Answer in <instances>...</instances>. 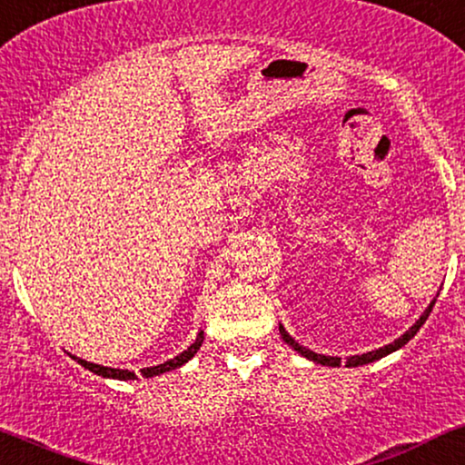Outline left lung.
<instances>
[{
    "instance_id": "obj_1",
    "label": "left lung",
    "mask_w": 465,
    "mask_h": 465,
    "mask_svg": "<svg viewBox=\"0 0 465 465\" xmlns=\"http://www.w3.org/2000/svg\"><path fill=\"white\" fill-rule=\"evenodd\" d=\"M434 304H436V300H431V304L425 308V312L420 314V317L417 319V323H414L411 330H408L406 333H401V336L398 338V340H393L391 344H387V346H381V349H376V351H370V352H363V355H352V357H346V368H357V366H366V363H372V361H379V359H382V357H387V355H391V352H395V351H400L401 346L404 344H408L411 342V340L417 336V331L420 330V327H423V323L427 321V317H430V312H431V308H434ZM278 330H281V336H282V340L284 342H287L291 349L293 351H297L300 352L302 357H306V359H311V361H314V363H321V366H330V368H338L340 363V357H331V355H321V352H314V351H311V349H306V346H302L300 342H295V338H291L289 336V331L284 330L282 327V323H278Z\"/></svg>"
}]
</instances>
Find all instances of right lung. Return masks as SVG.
<instances>
[{"label":"right lung","mask_w":465,"mask_h":465,"mask_svg":"<svg viewBox=\"0 0 465 465\" xmlns=\"http://www.w3.org/2000/svg\"><path fill=\"white\" fill-rule=\"evenodd\" d=\"M202 342H203V331L200 330V333H197V338H195V342L191 344L187 351H183L181 355H176L174 359H168V361L159 363V366L142 368V370H140L142 376H144V379H153V376H159V374L172 372V370H176V368L184 366V363H187L189 359H193V357H195V352L200 351ZM70 357L74 359V361H78L80 366L89 370V372L97 374V376H104V379H116V381H135V379H138V374L132 372V370H121V368H106V366H97V363L84 361V359H80V357H74V355H70Z\"/></svg>","instance_id":"obj_1"}]
</instances>
